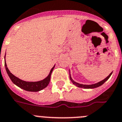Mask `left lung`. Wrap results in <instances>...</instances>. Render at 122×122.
Here are the masks:
<instances>
[{"label": "left lung", "instance_id": "1", "mask_svg": "<svg viewBox=\"0 0 122 122\" xmlns=\"http://www.w3.org/2000/svg\"><path fill=\"white\" fill-rule=\"evenodd\" d=\"M112 73H113V72H112V73H111L109 75H108V76H107V77L106 78V79H104V80H101V81H99V82L97 83L92 84V85H83V84L78 83L76 82V81H74V80H73V79H72V78L71 77L70 74V79L71 81H72V83H73L74 84V85H75L76 86H77V87H81V88H85V89H93V88H95V87H99V86H101V85H102V84L106 82V81H107V80H108V79H109L111 75H112Z\"/></svg>", "mask_w": 122, "mask_h": 122}]
</instances>
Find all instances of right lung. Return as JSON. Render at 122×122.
<instances>
[{
    "label": "right lung",
    "mask_w": 122,
    "mask_h": 122,
    "mask_svg": "<svg viewBox=\"0 0 122 122\" xmlns=\"http://www.w3.org/2000/svg\"><path fill=\"white\" fill-rule=\"evenodd\" d=\"M5 66L6 70L7 73H8V76L10 77V80H12V81L15 85L20 87V88L25 90V91H30V92H38V91H40L43 89L45 88L48 86L49 81H50L51 76L52 72L53 70H54V67H55V66L51 70L49 75L45 79H43V80L38 81H24V80H21L20 79L18 78L17 77L15 76L14 74H12L10 73V71L9 70V69L7 67V65L6 63L5 60Z\"/></svg>",
    "instance_id": "obj_1"
}]
</instances>
